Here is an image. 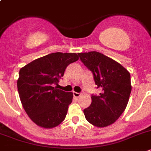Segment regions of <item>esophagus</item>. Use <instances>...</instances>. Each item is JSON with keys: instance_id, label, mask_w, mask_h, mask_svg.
Listing matches in <instances>:
<instances>
[{"instance_id": "obj_1", "label": "esophagus", "mask_w": 151, "mask_h": 151, "mask_svg": "<svg viewBox=\"0 0 151 151\" xmlns=\"http://www.w3.org/2000/svg\"><path fill=\"white\" fill-rule=\"evenodd\" d=\"M73 95H74V98H78L81 96V94H80V93L75 92V91H74V92H73Z\"/></svg>"}]
</instances>
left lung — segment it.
Returning a JSON list of instances; mask_svg holds the SVG:
<instances>
[{"instance_id": "1", "label": "left lung", "mask_w": 151, "mask_h": 151, "mask_svg": "<svg viewBox=\"0 0 151 151\" xmlns=\"http://www.w3.org/2000/svg\"><path fill=\"white\" fill-rule=\"evenodd\" d=\"M80 60L92 72L100 95L91 96L83 110L86 120L97 127L116 122L125 110L131 93L130 74L120 63L97 51L79 53Z\"/></svg>"}]
</instances>
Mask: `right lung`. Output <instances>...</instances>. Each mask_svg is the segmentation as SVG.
<instances>
[{
	"mask_svg": "<svg viewBox=\"0 0 151 151\" xmlns=\"http://www.w3.org/2000/svg\"><path fill=\"white\" fill-rule=\"evenodd\" d=\"M79 60L76 53H52L33 60L20 69L17 81L21 102L36 125L50 129L65 118L72 92L53 87L66 67Z\"/></svg>",
	"mask_w": 151,
	"mask_h": 151,
	"instance_id": "obj_1",
	"label": "right lung"
}]
</instances>
